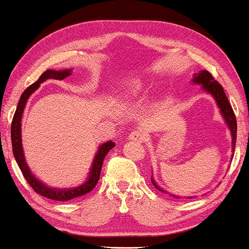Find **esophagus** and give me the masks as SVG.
<instances>
[{"mask_svg":"<svg viewBox=\"0 0 249 249\" xmlns=\"http://www.w3.org/2000/svg\"><path fill=\"white\" fill-rule=\"evenodd\" d=\"M128 139L130 141H136V142H143L145 139V135L142 130H133L128 136Z\"/></svg>","mask_w":249,"mask_h":249,"instance_id":"obj_1","label":"esophagus"}]
</instances>
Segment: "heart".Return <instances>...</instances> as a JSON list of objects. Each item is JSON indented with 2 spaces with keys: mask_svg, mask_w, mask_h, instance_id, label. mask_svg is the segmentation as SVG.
Listing matches in <instances>:
<instances>
[{
  "mask_svg": "<svg viewBox=\"0 0 249 249\" xmlns=\"http://www.w3.org/2000/svg\"><path fill=\"white\" fill-rule=\"evenodd\" d=\"M139 90H140L139 83H131V84H129L127 88H125V93L134 94V93H136Z\"/></svg>",
  "mask_w": 249,
  "mask_h": 249,
  "instance_id": "heart-1",
  "label": "heart"
}]
</instances>
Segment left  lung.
I'll return each mask as SVG.
<instances>
[{"instance_id":"8db88e82","label":"left lung","mask_w":249,"mask_h":249,"mask_svg":"<svg viewBox=\"0 0 249 249\" xmlns=\"http://www.w3.org/2000/svg\"><path fill=\"white\" fill-rule=\"evenodd\" d=\"M192 82L194 84H198L201 85L203 91L207 92L213 96V98L216 100L217 106L220 110V114L225 120V124H228L230 131H231V137H232V152L234 153V148H235V141H237V119H235L234 112H233L231 105H230L228 97H226L225 92L223 90V87L219 84L218 82L214 81V78L211 76V73L207 70H201V71L197 73H194V77H193ZM233 157H231V160ZM151 181L153 183V186L156 188L160 190V192L166 193V190H164L161 187L158 186V183L156 182L153 177H151ZM173 197L177 198H181L180 196L177 195H172ZM187 198H193V196H189Z\"/></svg>"}]
</instances>
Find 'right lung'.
Listing matches in <instances>:
<instances>
[{
	"label": "right lung",
	"instance_id": "1",
	"mask_svg": "<svg viewBox=\"0 0 249 249\" xmlns=\"http://www.w3.org/2000/svg\"><path fill=\"white\" fill-rule=\"evenodd\" d=\"M72 73V69H64V70H46V71L40 76L38 81L30 85L23 94L20 96V99L18 101V105L15 112L14 119H12L11 124V143H12V152H14L15 159H16L18 166H19L21 173H23L24 178H25L29 185L32 187L33 190L38 194L45 196V197L54 199V201H69V199L79 197L88 193H90L92 189L97 185L98 180H99L101 167H103L104 159H105L106 155L108 153L110 149L115 146V143L112 141L103 143L101 145L98 146V150L94 156L93 161H92L90 172L87 180L77 187H71V188H54V187L47 186L46 183L39 180L35 174L30 170L29 165H27L25 156H24L23 150V143H21V116H23L24 109H25L26 103L29 100L31 94L36 90H38L40 84L44 83L47 79H59L62 81L66 77H68Z\"/></svg>",
	"mask_w": 249,
	"mask_h": 249
}]
</instances>
